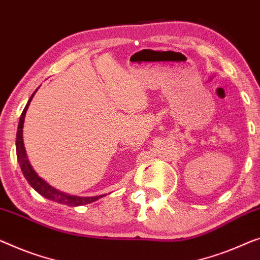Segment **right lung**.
Returning <instances> with one entry per match:
<instances>
[{"mask_svg":"<svg viewBox=\"0 0 260 260\" xmlns=\"http://www.w3.org/2000/svg\"><path fill=\"white\" fill-rule=\"evenodd\" d=\"M38 90V88H37ZM37 90L32 93V95L30 96V99L26 103V105L23 110L21 118H19L18 122V128H17V134H16V154H17V160L19 164V167L24 175L25 180L28 181V183L35 190H36L40 195H42L45 199L50 201H55V202L70 205V207H77V205H84L94 202V201L102 199V197L106 196L105 195H99V196H92V197H80V196H75V195H69V193H65L63 191L58 190V189L53 188L52 185H50L48 182L44 181L40 175L35 172L32 166L30 165L28 155H26V150L24 147V142H23V125H24V119L26 111H28V107L30 105L31 100H32L35 93Z\"/></svg>","mask_w":260,"mask_h":260,"instance_id":"right-lung-1","label":"right lung"}]
</instances>
